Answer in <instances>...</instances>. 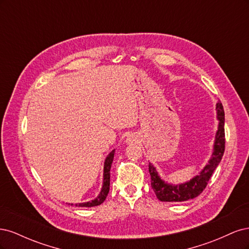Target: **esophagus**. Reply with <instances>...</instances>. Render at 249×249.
Segmentation results:
<instances>
[{
    "instance_id": "1",
    "label": "esophagus",
    "mask_w": 249,
    "mask_h": 249,
    "mask_svg": "<svg viewBox=\"0 0 249 249\" xmlns=\"http://www.w3.org/2000/svg\"><path fill=\"white\" fill-rule=\"evenodd\" d=\"M137 141H138V138L135 136V135H133V134L129 135V136H127L126 139H125L126 144H133V143H136Z\"/></svg>"
}]
</instances>
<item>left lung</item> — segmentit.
<instances>
[{
    "mask_svg": "<svg viewBox=\"0 0 249 249\" xmlns=\"http://www.w3.org/2000/svg\"><path fill=\"white\" fill-rule=\"evenodd\" d=\"M218 126L215 134L213 150L208 163L197 176L182 184H171L164 180L152 163H148V171L152 179V187L157 198L161 201L178 202L197 197L205 189L214 170L219 165L224 153V111L221 103L216 104Z\"/></svg>",
    "mask_w": 249,
    "mask_h": 249,
    "instance_id": "obj_1",
    "label": "left lung"
}]
</instances>
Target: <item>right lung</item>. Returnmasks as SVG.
<instances>
[{"label": "right lung", "mask_w": 249, "mask_h": 249, "mask_svg": "<svg viewBox=\"0 0 249 249\" xmlns=\"http://www.w3.org/2000/svg\"><path fill=\"white\" fill-rule=\"evenodd\" d=\"M114 154H115V148L112 150V152L109 153V155L106 157L104 162V172H103V185H102V189L99 193L97 196L86 202H80V203H69L71 206L74 207H84V208H90V207H95V206H100L101 203H103L106 199L107 195L110 190V169H111V165L113 162V159H114Z\"/></svg>", "instance_id": "obj_1"}]
</instances>
